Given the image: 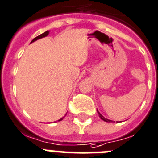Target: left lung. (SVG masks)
Segmentation results:
<instances>
[{
	"label": "left lung",
	"instance_id": "left-lung-1",
	"mask_svg": "<svg viewBox=\"0 0 158 158\" xmlns=\"http://www.w3.org/2000/svg\"><path fill=\"white\" fill-rule=\"evenodd\" d=\"M98 114H99V117L100 118H101V119L102 120H103L104 121H106V122H110V121H110V120H109V119H107V118H104L103 116L102 115V114H100L99 112H98Z\"/></svg>",
	"mask_w": 158,
	"mask_h": 158
}]
</instances>
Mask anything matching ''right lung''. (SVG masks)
I'll return each mask as SVG.
<instances>
[{"label":"right lung","instance_id":"1","mask_svg":"<svg viewBox=\"0 0 158 158\" xmlns=\"http://www.w3.org/2000/svg\"><path fill=\"white\" fill-rule=\"evenodd\" d=\"M48 33H49V31H46V32H44V33H42V34H40V35H39V36H37V37H35L34 39H33V40H32V41H31V43L32 42H33V41H35V40H38V39H40V38H42V37H46V36H48ZM60 118V120H58L59 121H61V120L63 119V118Z\"/></svg>","mask_w":158,"mask_h":158}]
</instances>
